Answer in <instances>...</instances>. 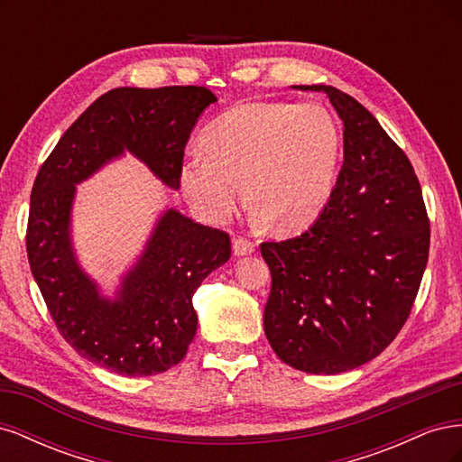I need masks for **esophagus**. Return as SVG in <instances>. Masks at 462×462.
<instances>
[{
  "mask_svg": "<svg viewBox=\"0 0 462 462\" xmlns=\"http://www.w3.org/2000/svg\"><path fill=\"white\" fill-rule=\"evenodd\" d=\"M254 243L245 239V236H239V239L233 241V253L235 256H246V254H253L254 253Z\"/></svg>",
  "mask_w": 462,
  "mask_h": 462,
  "instance_id": "34e87169",
  "label": "esophagus"
}]
</instances>
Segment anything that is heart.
<instances>
[{
    "mask_svg": "<svg viewBox=\"0 0 462 462\" xmlns=\"http://www.w3.org/2000/svg\"><path fill=\"white\" fill-rule=\"evenodd\" d=\"M202 153L183 160L179 187L202 221H229L246 200L279 233L309 227L337 180L341 133L319 104L246 102L200 134Z\"/></svg>",
    "mask_w": 462,
    "mask_h": 462,
    "instance_id": "heart-1",
    "label": "heart"
}]
</instances>
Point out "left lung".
Instances as JSON below:
<instances>
[{"label": "left lung", "mask_w": 462, "mask_h": 462, "mask_svg": "<svg viewBox=\"0 0 462 462\" xmlns=\"http://www.w3.org/2000/svg\"><path fill=\"white\" fill-rule=\"evenodd\" d=\"M343 167L318 219L295 239L262 243L272 272L263 331L285 365L341 374L397 337L420 289L430 219L412 165L370 111L333 87Z\"/></svg>", "instance_id": "obj_1"}]
</instances>
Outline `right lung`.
<instances>
[{"label": "right lung", "mask_w": 462, "mask_h": 462, "mask_svg": "<svg viewBox=\"0 0 462 462\" xmlns=\"http://www.w3.org/2000/svg\"><path fill=\"white\" fill-rule=\"evenodd\" d=\"M216 100L204 87L109 90L65 131L36 175L26 227L31 272L63 339L109 372L153 375L185 358L199 324L192 295L229 260L231 239L167 209L117 299H104L69 236L75 185L129 150L179 189L190 131Z\"/></svg>", "instance_id": "obj_1"}]
</instances>
